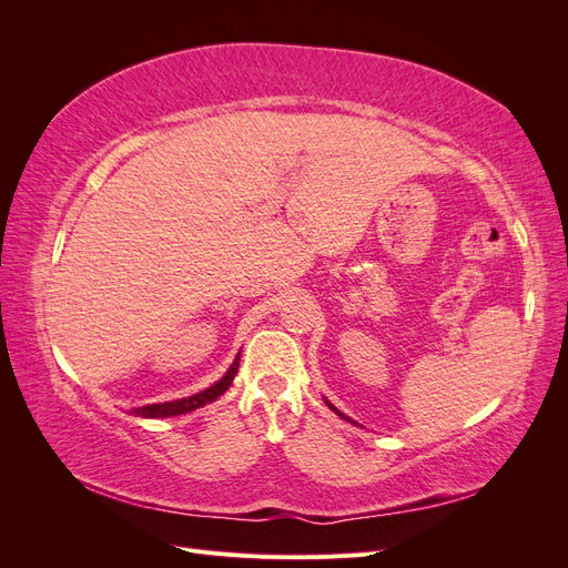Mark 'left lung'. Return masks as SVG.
Wrapping results in <instances>:
<instances>
[{"label":"left lung","mask_w":568,"mask_h":568,"mask_svg":"<svg viewBox=\"0 0 568 568\" xmlns=\"http://www.w3.org/2000/svg\"><path fill=\"white\" fill-rule=\"evenodd\" d=\"M326 405H329V407H332V409H334V412H336V415H341V412H338V409H336V407H334V405H332V403H329V400H326ZM341 417H343V419H348V417H346V415H341ZM348 422H351V419H348Z\"/></svg>","instance_id":"left-lung-1"}]
</instances>
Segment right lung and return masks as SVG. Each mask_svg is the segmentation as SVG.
I'll return each mask as SVG.
<instances>
[{
  "label": "right lung",
  "instance_id": "obj_1",
  "mask_svg": "<svg viewBox=\"0 0 568 568\" xmlns=\"http://www.w3.org/2000/svg\"><path fill=\"white\" fill-rule=\"evenodd\" d=\"M236 369H239V355L234 357V363H232V367L227 369V374L222 376L220 382H215L211 388H205V390H201V393L189 395V398H180V400H173V403L144 405V407H136V409H132V412H134V415H140V417H146V419L186 415V412H192V409H196V407H203V405H209V403L217 400L220 395L225 393V390L232 386L234 376H236Z\"/></svg>",
  "mask_w": 568,
  "mask_h": 568
}]
</instances>
